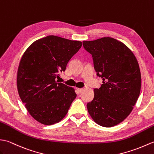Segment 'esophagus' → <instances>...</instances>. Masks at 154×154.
Wrapping results in <instances>:
<instances>
[{
    "mask_svg": "<svg viewBox=\"0 0 154 154\" xmlns=\"http://www.w3.org/2000/svg\"><path fill=\"white\" fill-rule=\"evenodd\" d=\"M76 90H77L78 94H80V93H82V92L83 89L82 88H77Z\"/></svg>",
    "mask_w": 154,
    "mask_h": 154,
    "instance_id": "obj_1",
    "label": "esophagus"
}]
</instances>
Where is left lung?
<instances>
[{
  "mask_svg": "<svg viewBox=\"0 0 154 154\" xmlns=\"http://www.w3.org/2000/svg\"><path fill=\"white\" fill-rule=\"evenodd\" d=\"M83 45L92 54L97 75L103 84L94 89V97L87 104L94 122L104 127L121 123L132 112L141 88L139 64L132 51L112 37L84 41Z\"/></svg>",
  "mask_w": 154,
  "mask_h": 154,
  "instance_id": "8db88e82",
  "label": "left lung"
}]
</instances>
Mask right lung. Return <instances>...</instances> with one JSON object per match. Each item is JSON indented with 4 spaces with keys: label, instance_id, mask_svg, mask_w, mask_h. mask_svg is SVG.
I'll list each match as a JSON object with an SVG mask.
<instances>
[{
    "label": "right lung",
    "instance_id": "1",
    "mask_svg": "<svg viewBox=\"0 0 154 154\" xmlns=\"http://www.w3.org/2000/svg\"><path fill=\"white\" fill-rule=\"evenodd\" d=\"M80 41L49 35L29 46L20 60L17 88L32 117L45 125L60 122L76 97L74 89L58 83L59 72L79 50Z\"/></svg>",
    "mask_w": 154,
    "mask_h": 154
}]
</instances>
